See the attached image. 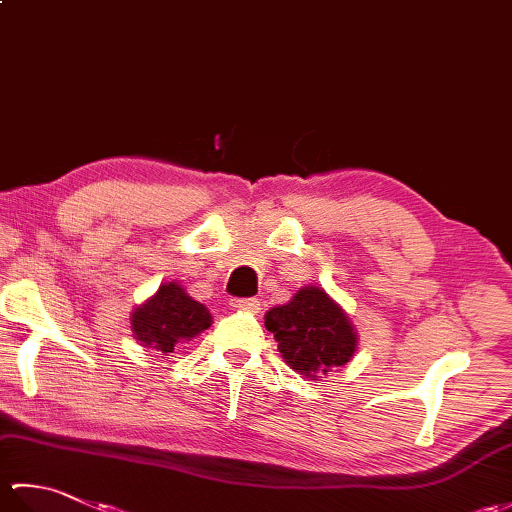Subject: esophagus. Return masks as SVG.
Returning <instances> with one entry per match:
<instances>
[{
	"mask_svg": "<svg viewBox=\"0 0 512 512\" xmlns=\"http://www.w3.org/2000/svg\"><path fill=\"white\" fill-rule=\"evenodd\" d=\"M259 306H262V303H259L257 299H253V297H248V299H231V308L233 310L259 312Z\"/></svg>",
	"mask_w": 512,
	"mask_h": 512,
	"instance_id": "1",
	"label": "esophagus"
}]
</instances>
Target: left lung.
Listing matches in <instances>:
<instances>
[{
  "label": "left lung",
  "mask_w": 512,
  "mask_h": 512,
  "mask_svg": "<svg viewBox=\"0 0 512 512\" xmlns=\"http://www.w3.org/2000/svg\"><path fill=\"white\" fill-rule=\"evenodd\" d=\"M266 328L275 334L286 363L310 378L345 365L356 350L350 319L321 288H301L286 306L270 310Z\"/></svg>",
  "instance_id": "left-lung-1"
}]
</instances>
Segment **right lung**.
I'll list each match as a JSON object with an SVG mask.
<instances>
[{"label": "right lung", "mask_w": 512, "mask_h": 512, "mask_svg": "<svg viewBox=\"0 0 512 512\" xmlns=\"http://www.w3.org/2000/svg\"><path fill=\"white\" fill-rule=\"evenodd\" d=\"M211 325V312L200 301H193L178 284L160 286L158 295L132 314L136 339L169 354L180 341H189Z\"/></svg>", "instance_id": "obj_1"}]
</instances>
